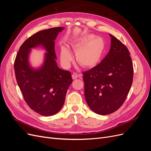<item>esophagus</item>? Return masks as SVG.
I'll list each match as a JSON object with an SVG mask.
<instances>
[{
	"label": "esophagus",
	"mask_w": 151,
	"mask_h": 151,
	"mask_svg": "<svg viewBox=\"0 0 151 151\" xmlns=\"http://www.w3.org/2000/svg\"><path fill=\"white\" fill-rule=\"evenodd\" d=\"M78 77H79V75L77 74V73H73V74L72 75V77L73 79H76L78 78Z\"/></svg>",
	"instance_id": "1"
}]
</instances>
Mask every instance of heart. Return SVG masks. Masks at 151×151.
<instances>
[{
    "instance_id": "1",
    "label": "heart",
    "mask_w": 151,
    "mask_h": 151,
    "mask_svg": "<svg viewBox=\"0 0 151 151\" xmlns=\"http://www.w3.org/2000/svg\"><path fill=\"white\" fill-rule=\"evenodd\" d=\"M72 47L76 52V59L85 68H93L101 60L106 50V43L103 38L93 34L84 35L75 40ZM72 53L66 46L60 50V60L65 67H68L72 60Z\"/></svg>"
}]
</instances>
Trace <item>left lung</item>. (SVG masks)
I'll list each match as a JSON object with an SVG mask.
<instances>
[{
  "label": "left lung",
  "instance_id": "left-lung-1",
  "mask_svg": "<svg viewBox=\"0 0 151 151\" xmlns=\"http://www.w3.org/2000/svg\"><path fill=\"white\" fill-rule=\"evenodd\" d=\"M109 35V53L98 65L83 72L86 101L94 112L101 115L111 114L122 106L134 77L129 50L119 40Z\"/></svg>",
  "mask_w": 151,
  "mask_h": 151
}]
</instances>
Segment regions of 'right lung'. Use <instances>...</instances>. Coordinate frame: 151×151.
I'll return each instance as SVG.
<instances>
[{"label": "right lung", "mask_w": 151, "mask_h": 151, "mask_svg": "<svg viewBox=\"0 0 151 151\" xmlns=\"http://www.w3.org/2000/svg\"><path fill=\"white\" fill-rule=\"evenodd\" d=\"M64 28L56 27L38 31L19 48L14 61L16 79L29 108L43 116H52L63 105L68 87L72 83L70 72L57 64L55 40ZM42 45L47 50L43 66L35 70L29 66L30 48Z\"/></svg>", "instance_id": "obj_1"}]
</instances>
